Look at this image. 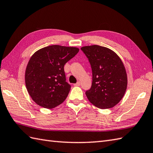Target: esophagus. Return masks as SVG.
<instances>
[{"label":"esophagus","mask_w":153,"mask_h":153,"mask_svg":"<svg viewBox=\"0 0 153 153\" xmlns=\"http://www.w3.org/2000/svg\"><path fill=\"white\" fill-rule=\"evenodd\" d=\"M80 85H81V83H80V82H77L76 84H74V85H75V86H79Z\"/></svg>","instance_id":"34e87169"}]
</instances>
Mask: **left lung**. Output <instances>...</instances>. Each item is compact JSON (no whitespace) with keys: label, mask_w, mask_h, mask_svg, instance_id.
<instances>
[{"label":"left lung","mask_w":153,"mask_h":153,"mask_svg":"<svg viewBox=\"0 0 153 153\" xmlns=\"http://www.w3.org/2000/svg\"><path fill=\"white\" fill-rule=\"evenodd\" d=\"M92 69L93 82L85 92L87 99L100 109L110 108L123 98L128 77L122 60L113 51L99 45L81 48Z\"/></svg>","instance_id":"left-lung-1"}]
</instances>
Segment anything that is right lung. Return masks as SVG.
I'll return each mask as SVG.
<instances>
[{
  "label": "right lung",
  "instance_id": "add662e5",
  "mask_svg": "<svg viewBox=\"0 0 153 153\" xmlns=\"http://www.w3.org/2000/svg\"><path fill=\"white\" fill-rule=\"evenodd\" d=\"M79 51L56 45L41 48L32 55L25 70V82L35 103L51 109L64 101L71 85L66 82L64 66Z\"/></svg>",
  "mask_w": 153,
  "mask_h": 153
}]
</instances>
